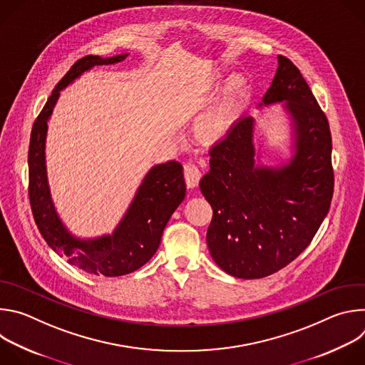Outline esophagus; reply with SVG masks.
<instances>
[{
    "label": "esophagus",
    "instance_id": "34e87169",
    "mask_svg": "<svg viewBox=\"0 0 365 365\" xmlns=\"http://www.w3.org/2000/svg\"><path fill=\"white\" fill-rule=\"evenodd\" d=\"M183 175H185V180L187 187H195L197 186L199 180H200V170L197 169L196 165L193 163H187L183 168Z\"/></svg>",
    "mask_w": 365,
    "mask_h": 365
}]
</instances>
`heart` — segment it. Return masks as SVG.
Masks as SVG:
<instances>
[{
  "mask_svg": "<svg viewBox=\"0 0 365 365\" xmlns=\"http://www.w3.org/2000/svg\"><path fill=\"white\" fill-rule=\"evenodd\" d=\"M222 73H217L215 79H222ZM250 91L248 81L242 75H234L228 79L220 99L197 123V134L206 141H218L224 138L235 121L238 120Z\"/></svg>",
  "mask_w": 365,
  "mask_h": 365,
  "instance_id": "1",
  "label": "heart"
}]
</instances>
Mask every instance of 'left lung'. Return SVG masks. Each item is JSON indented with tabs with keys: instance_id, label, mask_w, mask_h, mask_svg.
I'll return each mask as SVG.
<instances>
[{
	"instance_id": "1",
	"label": "left lung",
	"mask_w": 365,
	"mask_h": 365,
	"mask_svg": "<svg viewBox=\"0 0 365 365\" xmlns=\"http://www.w3.org/2000/svg\"><path fill=\"white\" fill-rule=\"evenodd\" d=\"M259 107L284 101L294 154L280 168L255 165L254 118L242 117L210 150L199 186L212 206L206 242L214 262L238 279H262L310 244L334 193L329 123L300 71L284 56Z\"/></svg>"
}]
</instances>
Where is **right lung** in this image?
I'll return each mask as SVG.
<instances>
[{
  "label": "right lung",
  "mask_w": 365,
  "mask_h": 365,
  "mask_svg": "<svg viewBox=\"0 0 365 365\" xmlns=\"http://www.w3.org/2000/svg\"><path fill=\"white\" fill-rule=\"evenodd\" d=\"M127 56L124 53L103 59L89 55L79 59L48 96L30 135L29 196L36 225L51 250L61 257L65 255L69 264L95 276H124L144 266L158 251L166 224L186 195L183 168L179 162L170 160L154 166L145 175L127 214L113 235L93 240L73 237L62 224L51 202L46 175L44 144L47 121L61 91L91 68L114 65L123 62Z\"/></svg>",
  "instance_id": "right-lung-1"
}]
</instances>
